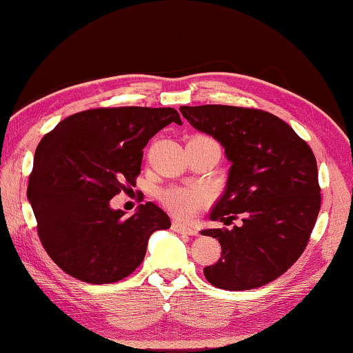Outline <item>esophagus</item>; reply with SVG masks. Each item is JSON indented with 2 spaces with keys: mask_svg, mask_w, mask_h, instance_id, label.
<instances>
[{
  "mask_svg": "<svg viewBox=\"0 0 353 353\" xmlns=\"http://www.w3.org/2000/svg\"><path fill=\"white\" fill-rule=\"evenodd\" d=\"M172 230L178 234H186V236H196V234H199V231H196L195 228L183 225V223H180V221H173Z\"/></svg>",
  "mask_w": 353,
  "mask_h": 353,
  "instance_id": "34e87169",
  "label": "esophagus"
}]
</instances>
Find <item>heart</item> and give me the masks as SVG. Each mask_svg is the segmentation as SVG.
<instances>
[{"mask_svg":"<svg viewBox=\"0 0 353 353\" xmlns=\"http://www.w3.org/2000/svg\"><path fill=\"white\" fill-rule=\"evenodd\" d=\"M158 199L170 214L180 219H192L206 205L208 192L200 186H170L161 190Z\"/></svg>","mask_w":353,"mask_h":353,"instance_id":"heart-1","label":"heart"}]
</instances>
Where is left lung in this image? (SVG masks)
I'll return each mask as SVG.
<instances>
[{"label": "left lung", "mask_w": 353, "mask_h": 353, "mask_svg": "<svg viewBox=\"0 0 353 353\" xmlns=\"http://www.w3.org/2000/svg\"><path fill=\"white\" fill-rule=\"evenodd\" d=\"M180 111L190 125L217 139L232 163L211 219L240 225L201 231L221 245V257L203 270L206 281L232 292L267 285L298 261L316 223V158L287 122L268 111L231 105Z\"/></svg>", "instance_id": "1"}]
</instances>
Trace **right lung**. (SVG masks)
<instances>
[{"mask_svg":"<svg viewBox=\"0 0 353 353\" xmlns=\"http://www.w3.org/2000/svg\"><path fill=\"white\" fill-rule=\"evenodd\" d=\"M172 122L181 123L175 108H91L43 136L28 199L43 248L65 273L88 283L122 281L144 261L150 234L170 228L152 201L125 219L110 200L136 186L142 150Z\"/></svg>","mask_w":353,"mask_h":353,"instance_id":"obj_1","label":"right lung"}]
</instances>
